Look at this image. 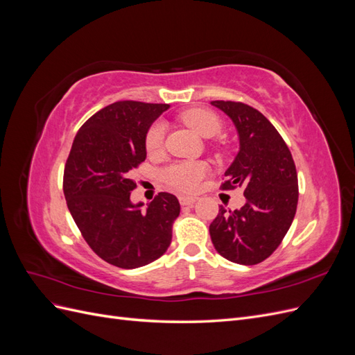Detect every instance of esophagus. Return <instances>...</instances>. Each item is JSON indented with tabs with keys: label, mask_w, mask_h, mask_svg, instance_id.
<instances>
[{
	"label": "esophagus",
	"mask_w": 355,
	"mask_h": 355,
	"mask_svg": "<svg viewBox=\"0 0 355 355\" xmlns=\"http://www.w3.org/2000/svg\"><path fill=\"white\" fill-rule=\"evenodd\" d=\"M179 201L182 206H191V204H194L197 201V197H192V196H180Z\"/></svg>",
	"instance_id": "34e87169"
}]
</instances>
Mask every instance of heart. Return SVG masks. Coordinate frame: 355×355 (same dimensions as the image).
Masks as SVG:
<instances>
[{
	"label": "heart",
	"mask_w": 355,
	"mask_h": 355,
	"mask_svg": "<svg viewBox=\"0 0 355 355\" xmlns=\"http://www.w3.org/2000/svg\"><path fill=\"white\" fill-rule=\"evenodd\" d=\"M184 123L191 127L197 135L202 137H213L220 132V120L216 114H213L209 110L194 108L187 111L182 115ZM166 127L161 121H157L151 125L146 135V149L148 153H157L163 148ZM163 179L166 184L171 188H175L182 192L192 191L200 179L204 176V166L198 163H178L168 166L163 170Z\"/></svg>",
	"instance_id": "b5f03b06"
}]
</instances>
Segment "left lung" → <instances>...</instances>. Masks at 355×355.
Instances as JSON below:
<instances>
[{
    "label": "left lung",
    "instance_id": "left-lung-1",
    "mask_svg": "<svg viewBox=\"0 0 355 355\" xmlns=\"http://www.w3.org/2000/svg\"><path fill=\"white\" fill-rule=\"evenodd\" d=\"M237 128L240 149L225 171L222 189L241 188L245 202L210 223V237L220 256L240 265L265 261L280 245L297 206V173L286 142L268 118L241 102H210Z\"/></svg>",
    "mask_w": 355,
    "mask_h": 355
}]
</instances>
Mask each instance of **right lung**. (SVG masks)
<instances>
[{
  "instance_id": "obj_1",
  "label": "right lung",
  "mask_w": 355,
  "mask_h": 355,
  "mask_svg": "<svg viewBox=\"0 0 355 355\" xmlns=\"http://www.w3.org/2000/svg\"><path fill=\"white\" fill-rule=\"evenodd\" d=\"M167 103L115 102L92 115L73 139L63 173L68 209L92 250L111 265L133 270L163 256L180 204L159 194L144 209L130 200V170L146 158V135Z\"/></svg>"
}]
</instances>
